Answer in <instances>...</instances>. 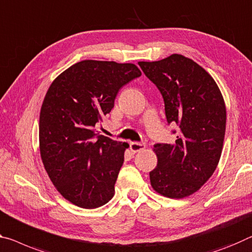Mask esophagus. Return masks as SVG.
<instances>
[{"mask_svg":"<svg viewBox=\"0 0 252 252\" xmlns=\"http://www.w3.org/2000/svg\"><path fill=\"white\" fill-rule=\"evenodd\" d=\"M145 148H146V143H143V142H131L130 143V149L134 154L142 149H145Z\"/></svg>","mask_w":252,"mask_h":252,"instance_id":"esophagus-1","label":"esophagus"}]
</instances>
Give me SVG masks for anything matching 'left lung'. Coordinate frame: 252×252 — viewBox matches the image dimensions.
Segmentation results:
<instances>
[{"label": "left lung", "mask_w": 252, "mask_h": 252, "mask_svg": "<svg viewBox=\"0 0 252 252\" xmlns=\"http://www.w3.org/2000/svg\"><path fill=\"white\" fill-rule=\"evenodd\" d=\"M138 63L160 91L168 125L178 126L175 143L154 146L158 163L149 173L151 186L166 197H187L217 169L225 134L224 99L212 76L183 55Z\"/></svg>", "instance_id": "1"}]
</instances>
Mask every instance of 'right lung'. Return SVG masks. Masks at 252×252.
Instances as JSON below:
<instances>
[{
  "mask_svg": "<svg viewBox=\"0 0 252 252\" xmlns=\"http://www.w3.org/2000/svg\"><path fill=\"white\" fill-rule=\"evenodd\" d=\"M141 76L134 63L83 61L47 91L39 120V146L50 181L67 201L96 209L114 195L126 142L95 131L122 86Z\"/></svg>",
  "mask_w": 252,
  "mask_h": 252,
  "instance_id": "add662e5",
  "label": "right lung"
}]
</instances>
